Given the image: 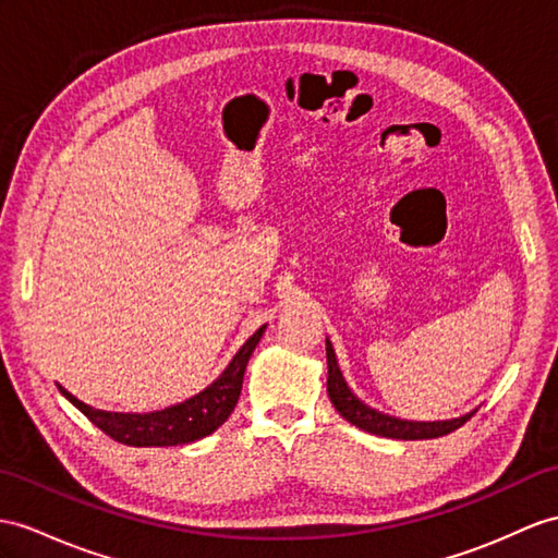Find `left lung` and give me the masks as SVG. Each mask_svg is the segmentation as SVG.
Instances as JSON below:
<instances>
[{
	"instance_id": "left-lung-1",
	"label": "left lung",
	"mask_w": 558,
	"mask_h": 558,
	"mask_svg": "<svg viewBox=\"0 0 558 558\" xmlns=\"http://www.w3.org/2000/svg\"><path fill=\"white\" fill-rule=\"evenodd\" d=\"M326 364H329V378H326V390H329V398L336 407V412L341 414L352 426H357L366 433H374V436L381 438H396V440H428V438H442L447 433L457 430L464 426L466 421L473 416H459L452 421H402L396 416H388L366 407L362 400L352 396L348 384L343 381V374L338 369V362L333 355L331 343L326 341Z\"/></svg>"
}]
</instances>
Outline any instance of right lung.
Masks as SVG:
<instances>
[{
    "instance_id": "1",
    "label": "right lung",
    "mask_w": 558,
    "mask_h": 558,
    "mask_svg": "<svg viewBox=\"0 0 558 558\" xmlns=\"http://www.w3.org/2000/svg\"><path fill=\"white\" fill-rule=\"evenodd\" d=\"M265 333V326H260L241 350L229 362L227 369L217 381L198 392L196 398L186 400L177 407H168L162 412L151 414H113L92 410L85 402L73 398L71 392L63 390V396L71 400L80 412H83L94 426H99L108 438H113L122 445L132 447H170V445H184L210 436L213 430L220 428L229 414L234 412L236 400L241 396L243 372L253 355V350Z\"/></svg>"
}]
</instances>
